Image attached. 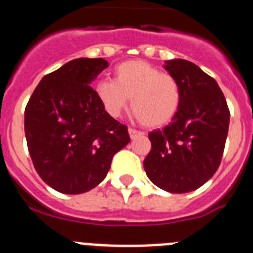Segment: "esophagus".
Here are the masks:
<instances>
[{"mask_svg":"<svg viewBox=\"0 0 253 253\" xmlns=\"http://www.w3.org/2000/svg\"><path fill=\"white\" fill-rule=\"evenodd\" d=\"M129 135H130L131 139H134V138H137V137H140V135H143V131H139L137 130V129H133V128H129Z\"/></svg>","mask_w":253,"mask_h":253,"instance_id":"esophagus-1","label":"esophagus"}]
</instances>
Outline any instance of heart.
Masks as SVG:
<instances>
[{"mask_svg":"<svg viewBox=\"0 0 253 253\" xmlns=\"http://www.w3.org/2000/svg\"><path fill=\"white\" fill-rule=\"evenodd\" d=\"M96 93L105 110L119 118L128 107L149 128L166 125L177 114L181 88L177 80L144 60H128L115 68V80H102Z\"/></svg>","mask_w":253,"mask_h":253,"instance_id":"heart-1","label":"heart"}]
</instances>
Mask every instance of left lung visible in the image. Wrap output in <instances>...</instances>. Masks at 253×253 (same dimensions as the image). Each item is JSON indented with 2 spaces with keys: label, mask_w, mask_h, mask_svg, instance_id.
<instances>
[{
  "label": "left lung",
  "mask_w": 253,
  "mask_h": 253,
  "mask_svg": "<svg viewBox=\"0 0 253 253\" xmlns=\"http://www.w3.org/2000/svg\"><path fill=\"white\" fill-rule=\"evenodd\" d=\"M165 68L180 84L181 105L167 126L148 134L152 148L143 165L156 186L184 194L204 185L218 169L231 113L215 80L196 64L172 59Z\"/></svg>",
  "instance_id": "left-lung-1"
}]
</instances>
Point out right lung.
Listing matches in <instances>:
<instances>
[{"instance_id":"obj_1","label":"right lung","mask_w":253,"mask_h":253,"mask_svg":"<svg viewBox=\"0 0 253 253\" xmlns=\"http://www.w3.org/2000/svg\"><path fill=\"white\" fill-rule=\"evenodd\" d=\"M109 66L78 58L42 78L25 107V137L38 175L63 194H82L101 182L114 154L130 137L105 110L91 82Z\"/></svg>"}]
</instances>
